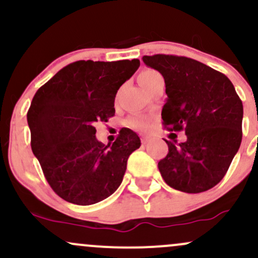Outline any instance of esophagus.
<instances>
[{"mask_svg":"<svg viewBox=\"0 0 258 258\" xmlns=\"http://www.w3.org/2000/svg\"><path fill=\"white\" fill-rule=\"evenodd\" d=\"M141 139H142V143H143V144H146V143H148V142H149L150 137H148V136H142Z\"/></svg>","mask_w":258,"mask_h":258,"instance_id":"34e87169","label":"esophagus"}]
</instances>
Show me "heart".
Segmentation results:
<instances>
[{
  "label": "heart",
  "instance_id": "1",
  "mask_svg": "<svg viewBox=\"0 0 258 258\" xmlns=\"http://www.w3.org/2000/svg\"><path fill=\"white\" fill-rule=\"evenodd\" d=\"M156 75H159V74L154 72V70H143V72L139 74L138 76L139 84L141 85L146 84V82L149 81V80L155 78ZM127 125L131 126L132 128L139 130V131H144V130H147L148 126H149V121H148L147 117L144 116H133L127 121Z\"/></svg>",
  "mask_w": 258,
  "mask_h": 258
}]
</instances>
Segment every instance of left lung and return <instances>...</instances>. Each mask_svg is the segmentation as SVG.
<instances>
[{
  "label": "left lung",
  "mask_w": 258,
  "mask_h": 258,
  "mask_svg": "<svg viewBox=\"0 0 258 258\" xmlns=\"http://www.w3.org/2000/svg\"><path fill=\"white\" fill-rule=\"evenodd\" d=\"M144 64L164 76L166 103L161 111L170 131H184L178 146L166 141L168 153L158 166L171 188L201 193L227 173L241 143L242 103L230 80L186 57L144 55Z\"/></svg>",
  "instance_id": "left-lung-1"
}]
</instances>
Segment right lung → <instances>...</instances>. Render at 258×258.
I'll use <instances>...</instances> for the list:
<instances>
[{"label": "right lung", "instance_id": "right-lung-1", "mask_svg": "<svg viewBox=\"0 0 258 258\" xmlns=\"http://www.w3.org/2000/svg\"><path fill=\"white\" fill-rule=\"evenodd\" d=\"M138 59L79 60L40 87L28 111L31 149L51 188L61 199L92 205L119 188L128 156L141 147L122 128L114 143L96 138V122L115 115V96L139 68Z\"/></svg>", "mask_w": 258, "mask_h": 258}]
</instances>
